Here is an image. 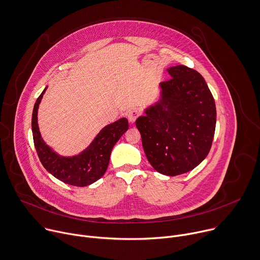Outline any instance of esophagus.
Wrapping results in <instances>:
<instances>
[{
	"label": "esophagus",
	"mask_w": 260,
	"mask_h": 260,
	"mask_svg": "<svg viewBox=\"0 0 260 260\" xmlns=\"http://www.w3.org/2000/svg\"><path fill=\"white\" fill-rule=\"evenodd\" d=\"M139 115H140V113H139V111H138L137 109L130 110V111L127 113L128 121H129L131 124H133V123L136 121V119L139 117Z\"/></svg>",
	"instance_id": "1"
}]
</instances>
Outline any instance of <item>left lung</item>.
Listing matches in <instances>:
<instances>
[{"label":"left lung","instance_id":"obj_1","mask_svg":"<svg viewBox=\"0 0 260 260\" xmlns=\"http://www.w3.org/2000/svg\"><path fill=\"white\" fill-rule=\"evenodd\" d=\"M171 79L160 83V99L135 124L146 158L168 176L186 173L209 153L216 125L214 98L204 78L184 66L167 69Z\"/></svg>","mask_w":260,"mask_h":260}]
</instances>
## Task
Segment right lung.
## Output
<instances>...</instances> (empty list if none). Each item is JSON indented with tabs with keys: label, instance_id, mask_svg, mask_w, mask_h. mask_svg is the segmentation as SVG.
Here are the masks:
<instances>
[{
	"label": "right lung",
	"instance_id": "right-lung-1",
	"mask_svg": "<svg viewBox=\"0 0 260 260\" xmlns=\"http://www.w3.org/2000/svg\"><path fill=\"white\" fill-rule=\"evenodd\" d=\"M47 88L38 97L31 117L34 143L39 159L44 168L60 181L75 186L90 185L106 173L114 145L129 128L128 120L122 118L107 125L79 154L63 157L43 140L38 125L39 105Z\"/></svg>",
	"mask_w": 260,
	"mask_h": 260
}]
</instances>
